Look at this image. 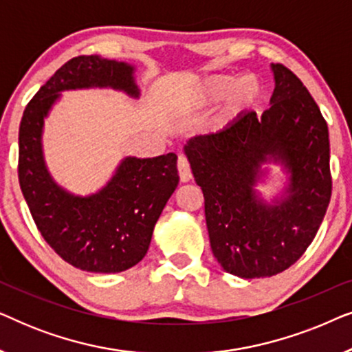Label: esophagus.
Segmentation results:
<instances>
[{"instance_id":"1","label":"esophagus","mask_w":352,"mask_h":352,"mask_svg":"<svg viewBox=\"0 0 352 352\" xmlns=\"http://www.w3.org/2000/svg\"><path fill=\"white\" fill-rule=\"evenodd\" d=\"M177 171H179L181 182H187L192 179V171H190L189 162H187V158L184 155H179V158H177Z\"/></svg>"}]
</instances>
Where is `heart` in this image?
Here are the masks:
<instances>
[{
    "mask_svg": "<svg viewBox=\"0 0 352 352\" xmlns=\"http://www.w3.org/2000/svg\"><path fill=\"white\" fill-rule=\"evenodd\" d=\"M261 96L263 83L254 74H247L239 80L234 75H213L197 86L194 105L206 107L226 98L218 117L219 124H226L253 109L261 100Z\"/></svg>",
    "mask_w": 352,
    "mask_h": 352,
    "instance_id": "1",
    "label": "heart"
}]
</instances>
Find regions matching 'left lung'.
<instances>
[{"label":"left lung","mask_w":352,"mask_h":352,"mask_svg":"<svg viewBox=\"0 0 352 352\" xmlns=\"http://www.w3.org/2000/svg\"><path fill=\"white\" fill-rule=\"evenodd\" d=\"M276 88L261 117L243 112L218 133L187 141L184 153L205 197L214 258L242 278L271 277L306 252L331 197L329 128L301 80L272 64ZM266 162L289 181L271 204L254 189Z\"/></svg>","instance_id":"obj_1"}]
</instances>
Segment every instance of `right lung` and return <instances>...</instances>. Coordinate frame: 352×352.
I'll return each instance as SVG.
<instances>
[{
    "label": "right lung",
    "mask_w": 352,
    "mask_h": 352,
    "mask_svg": "<svg viewBox=\"0 0 352 352\" xmlns=\"http://www.w3.org/2000/svg\"><path fill=\"white\" fill-rule=\"evenodd\" d=\"M134 70L100 56L74 57L28 102L19 128V182L33 221L47 245L81 271L122 272L146 256L155 223L179 182L177 157H124L96 194H70L47 171L45 118L62 91L112 88L138 99Z\"/></svg>",
    "instance_id": "1"
}]
</instances>
